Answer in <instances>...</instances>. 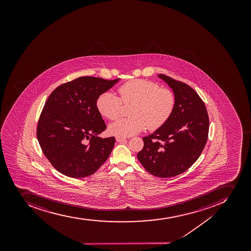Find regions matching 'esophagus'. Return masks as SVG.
I'll use <instances>...</instances> for the list:
<instances>
[{
	"mask_svg": "<svg viewBox=\"0 0 251 251\" xmlns=\"http://www.w3.org/2000/svg\"><path fill=\"white\" fill-rule=\"evenodd\" d=\"M116 141H118V142H122V141H125V140H126V138L125 137H122V136H116Z\"/></svg>",
	"mask_w": 251,
	"mask_h": 251,
	"instance_id": "34e87169",
	"label": "esophagus"
}]
</instances>
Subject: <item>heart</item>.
I'll use <instances>...</instances> for the list:
<instances>
[{"label": "heart", "instance_id": "obj_1", "mask_svg": "<svg viewBox=\"0 0 251 251\" xmlns=\"http://www.w3.org/2000/svg\"><path fill=\"white\" fill-rule=\"evenodd\" d=\"M120 97L111 91L101 94L96 107L102 116L116 120L122 113L123 102L133 103L131 117L121 118L109 126L111 133L119 136H131L147 127L154 131L164 126L173 115L176 106L175 95L171 90L144 79H134L121 85Z\"/></svg>", "mask_w": 251, "mask_h": 251}]
</instances>
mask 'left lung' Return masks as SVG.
<instances>
[{
  "instance_id": "obj_1",
  "label": "left lung",
  "mask_w": 251,
  "mask_h": 251,
  "mask_svg": "<svg viewBox=\"0 0 251 251\" xmlns=\"http://www.w3.org/2000/svg\"><path fill=\"white\" fill-rule=\"evenodd\" d=\"M158 76L174 91L175 109L164 126L143 138L137 158L151 175L173 177L189 169L201 154L209 135V115L190 86L162 74Z\"/></svg>"
}]
</instances>
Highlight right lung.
<instances>
[{
    "label": "right lung",
    "instance_id": "add662e5",
    "mask_svg": "<svg viewBox=\"0 0 251 251\" xmlns=\"http://www.w3.org/2000/svg\"><path fill=\"white\" fill-rule=\"evenodd\" d=\"M119 80L82 76L50 95L38 119L37 137L57 171L69 177H87L107 160L116 139L98 136L107 126L96 100Z\"/></svg>",
    "mask_w": 251,
    "mask_h": 251
}]
</instances>
